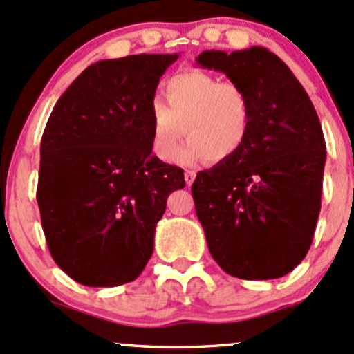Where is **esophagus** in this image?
I'll list each match as a JSON object with an SVG mask.
<instances>
[{
  "instance_id": "obj_1",
  "label": "esophagus",
  "mask_w": 354,
  "mask_h": 354,
  "mask_svg": "<svg viewBox=\"0 0 354 354\" xmlns=\"http://www.w3.org/2000/svg\"><path fill=\"white\" fill-rule=\"evenodd\" d=\"M184 178H185V184L190 185L194 180H196V172H194V170H185Z\"/></svg>"
}]
</instances>
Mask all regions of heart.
I'll list each match as a JSON object with an SVG mask.
<instances>
[{
    "mask_svg": "<svg viewBox=\"0 0 354 354\" xmlns=\"http://www.w3.org/2000/svg\"><path fill=\"white\" fill-rule=\"evenodd\" d=\"M160 90L164 103L150 106V144L158 158L192 164L204 157L221 164L239 153L252 122L251 95L244 86L184 68L165 78ZM184 134L189 142L181 151Z\"/></svg>",
    "mask_w": 354,
    "mask_h": 354,
    "instance_id": "1",
    "label": "heart"
}]
</instances>
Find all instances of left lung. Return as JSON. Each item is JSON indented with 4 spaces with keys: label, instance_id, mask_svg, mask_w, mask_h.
<instances>
[{
    "label": "left lung",
    "instance_id": "left-lung-1",
    "mask_svg": "<svg viewBox=\"0 0 354 354\" xmlns=\"http://www.w3.org/2000/svg\"><path fill=\"white\" fill-rule=\"evenodd\" d=\"M197 63L251 95L252 122L237 156L197 174L196 212L210 256L239 279H276L311 248L321 210L326 142L292 71L263 46L202 51Z\"/></svg>",
    "mask_w": 354,
    "mask_h": 354
}]
</instances>
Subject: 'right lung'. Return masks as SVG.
<instances>
[{"label":"right lung","mask_w":354,"mask_h":354,"mask_svg":"<svg viewBox=\"0 0 354 354\" xmlns=\"http://www.w3.org/2000/svg\"><path fill=\"white\" fill-rule=\"evenodd\" d=\"M178 58L130 55L83 70L59 97L39 145L37 201L51 257L73 281L137 279L184 170L152 156L150 106Z\"/></svg>","instance_id":"right-lung-1"}]
</instances>
